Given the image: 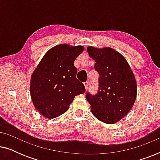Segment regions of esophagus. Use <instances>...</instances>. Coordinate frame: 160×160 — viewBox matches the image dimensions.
Wrapping results in <instances>:
<instances>
[{
	"instance_id": "esophagus-1",
	"label": "esophagus",
	"mask_w": 160,
	"mask_h": 160,
	"mask_svg": "<svg viewBox=\"0 0 160 160\" xmlns=\"http://www.w3.org/2000/svg\"><path fill=\"white\" fill-rule=\"evenodd\" d=\"M84 87H85V89H86V90H87V87H88V82H85L84 83Z\"/></svg>"
}]
</instances>
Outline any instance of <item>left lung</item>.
Masks as SVG:
<instances>
[{
	"label": "left lung",
	"mask_w": 160,
	"mask_h": 160,
	"mask_svg": "<svg viewBox=\"0 0 160 160\" xmlns=\"http://www.w3.org/2000/svg\"><path fill=\"white\" fill-rule=\"evenodd\" d=\"M87 51L95 61V68L100 75L98 92L87 94L92 113L104 123H117L128 114L136 100L134 73L125 58L112 48L89 46Z\"/></svg>",
	"instance_id": "1"
}]
</instances>
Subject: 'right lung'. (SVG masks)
<instances>
[{
    "label": "right lung",
    "mask_w": 160,
    "mask_h": 160,
    "mask_svg": "<svg viewBox=\"0 0 160 160\" xmlns=\"http://www.w3.org/2000/svg\"><path fill=\"white\" fill-rule=\"evenodd\" d=\"M83 46L57 45L48 50L32 72L30 97L43 117L54 119L64 113L75 96L84 94L85 87L76 79L74 61L84 51Z\"/></svg>",
    "instance_id": "obj_1"
}]
</instances>
